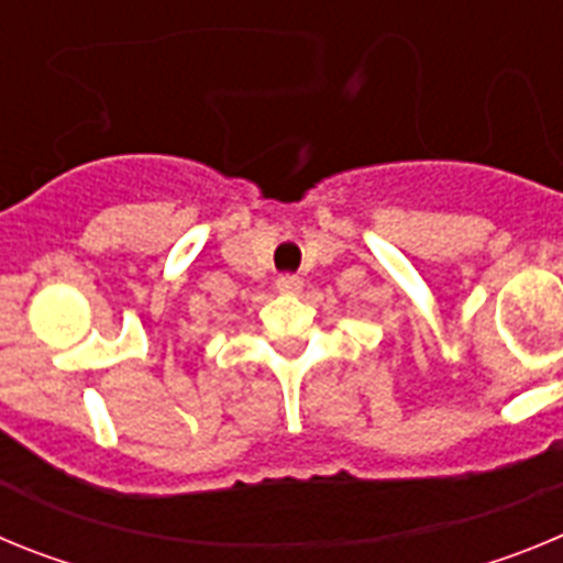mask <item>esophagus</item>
<instances>
[{"instance_id": "obj_1", "label": "esophagus", "mask_w": 563, "mask_h": 563, "mask_svg": "<svg viewBox=\"0 0 563 563\" xmlns=\"http://www.w3.org/2000/svg\"><path fill=\"white\" fill-rule=\"evenodd\" d=\"M276 290L278 292H298V290H301V278L290 276V273H285V276H278Z\"/></svg>"}]
</instances>
